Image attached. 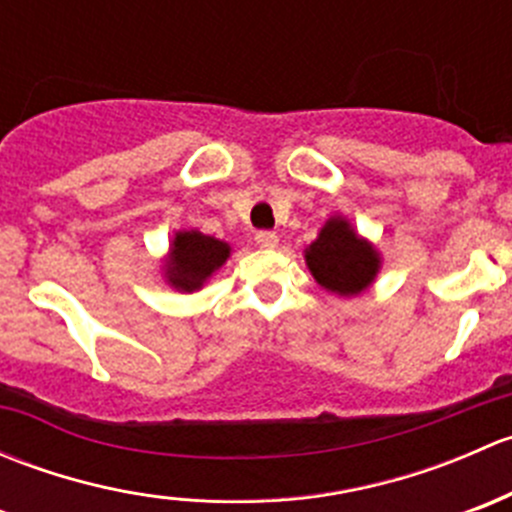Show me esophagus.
I'll list each match as a JSON object with an SVG mask.
<instances>
[{
    "instance_id": "1",
    "label": "esophagus",
    "mask_w": 512,
    "mask_h": 512,
    "mask_svg": "<svg viewBox=\"0 0 512 512\" xmlns=\"http://www.w3.org/2000/svg\"><path fill=\"white\" fill-rule=\"evenodd\" d=\"M255 242L260 247H265V250H275L277 245H280V237H277V232H270V230H262L255 235Z\"/></svg>"
}]
</instances>
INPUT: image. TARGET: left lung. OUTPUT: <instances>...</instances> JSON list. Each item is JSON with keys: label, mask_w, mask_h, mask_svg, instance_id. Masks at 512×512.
Listing matches in <instances>:
<instances>
[{"label": "left lung", "mask_w": 512, "mask_h": 512, "mask_svg": "<svg viewBox=\"0 0 512 512\" xmlns=\"http://www.w3.org/2000/svg\"><path fill=\"white\" fill-rule=\"evenodd\" d=\"M304 262L319 287L339 297H356L379 277L381 252L344 215H332L304 250Z\"/></svg>", "instance_id": "8db88e82"}]
</instances>
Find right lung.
<instances>
[{
	"mask_svg": "<svg viewBox=\"0 0 512 512\" xmlns=\"http://www.w3.org/2000/svg\"><path fill=\"white\" fill-rule=\"evenodd\" d=\"M232 247L200 230H178L163 260V280L178 292H198L225 265Z\"/></svg>",
	"mask_w": 512,
	"mask_h": 512,
	"instance_id": "add662e5",
	"label": "right lung"
}]
</instances>
